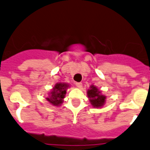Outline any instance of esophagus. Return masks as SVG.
<instances>
[{"instance_id": "obj_1", "label": "esophagus", "mask_w": 150, "mask_h": 150, "mask_svg": "<svg viewBox=\"0 0 150 150\" xmlns=\"http://www.w3.org/2000/svg\"><path fill=\"white\" fill-rule=\"evenodd\" d=\"M75 84L78 88H81L82 86V83L81 82H76Z\"/></svg>"}]
</instances>
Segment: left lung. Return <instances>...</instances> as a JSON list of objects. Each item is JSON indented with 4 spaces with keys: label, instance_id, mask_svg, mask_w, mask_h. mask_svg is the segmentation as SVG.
I'll use <instances>...</instances> for the list:
<instances>
[{
    "label": "left lung",
    "instance_id": "1",
    "mask_svg": "<svg viewBox=\"0 0 150 150\" xmlns=\"http://www.w3.org/2000/svg\"><path fill=\"white\" fill-rule=\"evenodd\" d=\"M87 96L94 108H101L105 103L106 97L102 95L101 92L97 88V86L94 85L91 86L90 89H88Z\"/></svg>",
    "mask_w": 150,
    "mask_h": 150
}]
</instances>
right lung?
Segmentation results:
<instances>
[{"label":"right lung","instance_id":"right-lung-1","mask_svg":"<svg viewBox=\"0 0 150 150\" xmlns=\"http://www.w3.org/2000/svg\"><path fill=\"white\" fill-rule=\"evenodd\" d=\"M68 87L69 84L66 83H57L52 88L51 92L49 93V98H46V100L52 105H61V103L64 102V98Z\"/></svg>","mask_w":150,"mask_h":150}]
</instances>
